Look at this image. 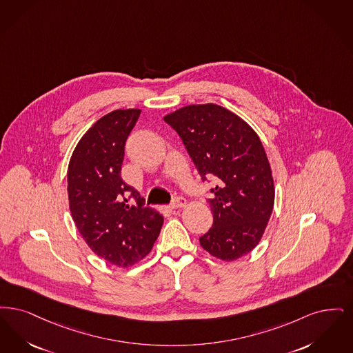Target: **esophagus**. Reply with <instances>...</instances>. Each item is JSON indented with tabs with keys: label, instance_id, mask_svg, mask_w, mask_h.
Wrapping results in <instances>:
<instances>
[{
	"label": "esophagus",
	"instance_id": "esophagus-1",
	"mask_svg": "<svg viewBox=\"0 0 353 353\" xmlns=\"http://www.w3.org/2000/svg\"><path fill=\"white\" fill-rule=\"evenodd\" d=\"M185 199H184L183 196H175L172 201H171V204H170V207L171 208H182L185 205Z\"/></svg>",
	"mask_w": 353,
	"mask_h": 353
}]
</instances>
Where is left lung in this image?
I'll use <instances>...</instances> for the list:
<instances>
[{
    "label": "left lung",
    "instance_id": "left-lung-1",
    "mask_svg": "<svg viewBox=\"0 0 353 353\" xmlns=\"http://www.w3.org/2000/svg\"><path fill=\"white\" fill-rule=\"evenodd\" d=\"M165 121L182 138L203 182L215 179L208 198L211 230L200 245L224 261L237 260L260 243L274 205L272 170L256 132L228 109L188 105Z\"/></svg>",
    "mask_w": 353,
    "mask_h": 353
}]
</instances>
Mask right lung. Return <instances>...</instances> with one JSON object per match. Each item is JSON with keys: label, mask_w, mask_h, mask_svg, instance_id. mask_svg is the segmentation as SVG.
Segmentation results:
<instances>
[{"label": "right lung", "mask_w": 353, "mask_h": 353, "mask_svg": "<svg viewBox=\"0 0 353 353\" xmlns=\"http://www.w3.org/2000/svg\"><path fill=\"white\" fill-rule=\"evenodd\" d=\"M139 109L101 117L79 141L67 174L70 210L93 252L117 266H132L153 248L163 216L145 207L137 190L121 176L125 143Z\"/></svg>", "instance_id": "add662e5"}]
</instances>
